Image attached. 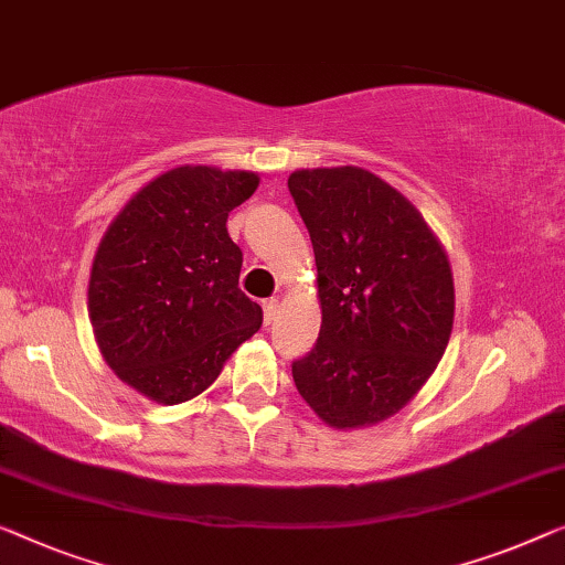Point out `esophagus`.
<instances>
[{
  "label": "esophagus",
  "mask_w": 565,
  "mask_h": 565,
  "mask_svg": "<svg viewBox=\"0 0 565 565\" xmlns=\"http://www.w3.org/2000/svg\"><path fill=\"white\" fill-rule=\"evenodd\" d=\"M276 311H279V305H276V299H266L264 301V324L266 327L276 319Z\"/></svg>",
  "instance_id": "34e87169"
}]
</instances>
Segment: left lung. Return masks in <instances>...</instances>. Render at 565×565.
Wrapping results in <instances>:
<instances>
[{"label": "left lung", "mask_w": 565, "mask_h": 565, "mask_svg": "<svg viewBox=\"0 0 565 565\" xmlns=\"http://www.w3.org/2000/svg\"><path fill=\"white\" fill-rule=\"evenodd\" d=\"M289 192L322 305L315 348L291 363L294 383L324 424H377L414 398L449 344V258L418 210L360 167L291 172Z\"/></svg>", "instance_id": "obj_1"}]
</instances>
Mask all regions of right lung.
Returning a JSON list of instances; mask_svg holds the SVG:
<instances>
[{"label": "right lung", "instance_id": "1", "mask_svg": "<svg viewBox=\"0 0 565 565\" xmlns=\"http://www.w3.org/2000/svg\"><path fill=\"white\" fill-rule=\"evenodd\" d=\"M256 188L254 172L177 167L108 225L90 268V324L108 367L147 398H195L264 322L238 289L243 250L225 228Z\"/></svg>", "mask_w": 565, "mask_h": 565}]
</instances>
